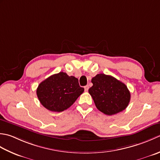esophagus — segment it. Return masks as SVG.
Listing matches in <instances>:
<instances>
[{"instance_id": "1", "label": "esophagus", "mask_w": 160, "mask_h": 160, "mask_svg": "<svg viewBox=\"0 0 160 160\" xmlns=\"http://www.w3.org/2000/svg\"><path fill=\"white\" fill-rule=\"evenodd\" d=\"M84 89H85V91H86V92H87V91L88 90V89H89V86H84Z\"/></svg>"}]
</instances>
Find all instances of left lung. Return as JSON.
Masks as SVG:
<instances>
[{"mask_svg": "<svg viewBox=\"0 0 160 160\" xmlns=\"http://www.w3.org/2000/svg\"><path fill=\"white\" fill-rule=\"evenodd\" d=\"M91 81L93 86L88 92L99 111L112 115L126 108L130 93L124 83L105 74H97Z\"/></svg>", "mask_w": 160, "mask_h": 160, "instance_id": "left-lung-1", "label": "left lung"}]
</instances>
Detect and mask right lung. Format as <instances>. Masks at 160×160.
I'll use <instances>...</instances> for the list:
<instances>
[{"instance_id":"right-lung-1","label":"right lung","mask_w":160,"mask_h":160,"mask_svg":"<svg viewBox=\"0 0 160 160\" xmlns=\"http://www.w3.org/2000/svg\"><path fill=\"white\" fill-rule=\"evenodd\" d=\"M83 91L77 78L60 72L42 81L37 88V94L45 108L62 112L72 105Z\"/></svg>"}]
</instances>
